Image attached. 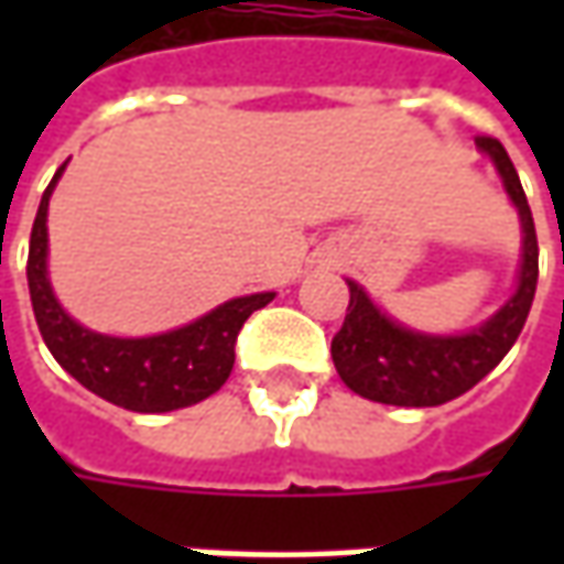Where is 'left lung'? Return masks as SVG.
I'll list each match as a JSON object with an SVG mask.
<instances>
[{
  "label": "left lung",
  "instance_id": "left-lung-1",
  "mask_svg": "<svg viewBox=\"0 0 564 564\" xmlns=\"http://www.w3.org/2000/svg\"><path fill=\"white\" fill-rule=\"evenodd\" d=\"M477 147L492 156L509 197L521 213L524 263H521L518 292L480 329L467 336L440 338L395 326L392 319L379 314L355 282H348L351 301L345 323L333 338V360L341 382L364 399L399 404V408H433L458 399L509 355L514 338L524 329L536 292V272H540L531 206L506 147L489 134H477Z\"/></svg>",
  "mask_w": 564,
  "mask_h": 564
}]
</instances>
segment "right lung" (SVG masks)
I'll use <instances>...</instances> for the list:
<instances>
[{
	"mask_svg": "<svg viewBox=\"0 0 564 564\" xmlns=\"http://www.w3.org/2000/svg\"><path fill=\"white\" fill-rule=\"evenodd\" d=\"M62 169L43 191V200L33 219L31 250H28V289H31L33 316L53 358L94 395L141 414L187 408L219 392V386L235 367V341L245 319L253 311L267 307L272 292L226 301L213 314L165 336L112 338L77 326L58 307L46 279V209Z\"/></svg>",
	"mask_w": 564,
	"mask_h": 564,
	"instance_id": "add662e5",
	"label": "right lung"
}]
</instances>
